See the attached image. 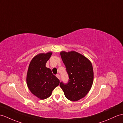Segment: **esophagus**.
<instances>
[{
	"label": "esophagus",
	"mask_w": 123,
	"mask_h": 123,
	"mask_svg": "<svg viewBox=\"0 0 123 123\" xmlns=\"http://www.w3.org/2000/svg\"><path fill=\"white\" fill-rule=\"evenodd\" d=\"M56 76L57 77V78H58L60 80V75L59 74H56Z\"/></svg>",
	"instance_id": "esophagus-1"
}]
</instances>
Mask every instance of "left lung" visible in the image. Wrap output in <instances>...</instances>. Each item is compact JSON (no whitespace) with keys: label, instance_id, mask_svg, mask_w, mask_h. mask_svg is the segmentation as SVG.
<instances>
[{"label":"left lung","instance_id":"obj_1","mask_svg":"<svg viewBox=\"0 0 123 123\" xmlns=\"http://www.w3.org/2000/svg\"><path fill=\"white\" fill-rule=\"evenodd\" d=\"M60 55L69 79L67 84L61 82L60 86L68 99L77 101L86 96L92 87L94 79L92 63L75 51H62Z\"/></svg>","mask_w":123,"mask_h":123}]
</instances>
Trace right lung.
Returning <instances> with one entry per match:
<instances>
[{
	"instance_id": "obj_1",
	"label": "right lung",
	"mask_w": 123,
	"mask_h": 123,
	"mask_svg": "<svg viewBox=\"0 0 123 123\" xmlns=\"http://www.w3.org/2000/svg\"><path fill=\"white\" fill-rule=\"evenodd\" d=\"M52 52L40 53L31 61L27 74V84L33 95L41 99L50 97L60 83L59 80L45 67Z\"/></svg>"
}]
</instances>
